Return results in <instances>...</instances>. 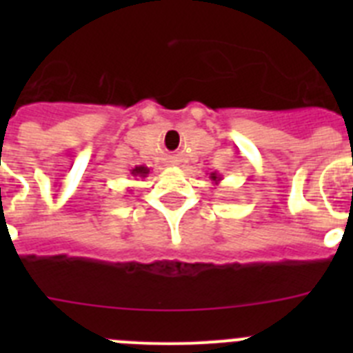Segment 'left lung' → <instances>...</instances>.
<instances>
[{
	"instance_id": "1",
	"label": "left lung",
	"mask_w": 353,
	"mask_h": 353,
	"mask_svg": "<svg viewBox=\"0 0 353 353\" xmlns=\"http://www.w3.org/2000/svg\"><path fill=\"white\" fill-rule=\"evenodd\" d=\"M208 179L212 180V183H215V185H219V182H221V180H223V176H221L219 173H215V171H214V173H210V176H208Z\"/></svg>"
}]
</instances>
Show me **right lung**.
Here are the masks:
<instances>
[{"mask_svg":"<svg viewBox=\"0 0 353 353\" xmlns=\"http://www.w3.org/2000/svg\"><path fill=\"white\" fill-rule=\"evenodd\" d=\"M150 173V168L146 166H136L130 170V174H132L134 179H145V176H148Z\"/></svg>","mask_w":353,"mask_h":353,"instance_id":"add662e5","label":"right lung"}]
</instances>
